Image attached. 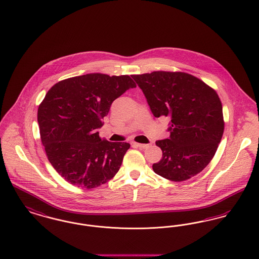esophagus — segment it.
Returning <instances> with one entry per match:
<instances>
[{"label":"esophagus","mask_w":259,"mask_h":259,"mask_svg":"<svg viewBox=\"0 0 259 259\" xmlns=\"http://www.w3.org/2000/svg\"><path fill=\"white\" fill-rule=\"evenodd\" d=\"M133 145H134V146H136V147L143 148V149H146V148H148L150 146L149 144H141V143H137V142H134V143H133Z\"/></svg>","instance_id":"1"}]
</instances>
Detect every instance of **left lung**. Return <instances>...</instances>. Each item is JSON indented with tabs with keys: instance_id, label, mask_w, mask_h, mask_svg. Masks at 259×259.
<instances>
[{
	"instance_id": "8db88e82",
	"label": "left lung",
	"mask_w": 259,
	"mask_h": 259,
	"mask_svg": "<svg viewBox=\"0 0 259 259\" xmlns=\"http://www.w3.org/2000/svg\"><path fill=\"white\" fill-rule=\"evenodd\" d=\"M156 118L169 117V137L156 141L163 158L153 170L180 182L200 174L212 160L224 132L217 92L185 72L154 71L132 75Z\"/></svg>"
}]
</instances>
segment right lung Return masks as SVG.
I'll use <instances>...</instances> for the list:
<instances>
[{"instance_id": "add662e5", "label": "right lung", "mask_w": 259, "mask_h": 259, "mask_svg": "<svg viewBox=\"0 0 259 259\" xmlns=\"http://www.w3.org/2000/svg\"><path fill=\"white\" fill-rule=\"evenodd\" d=\"M136 87L128 75L91 73L49 90L38 108L41 143L50 163L69 183L93 189L116 176L131 145L101 139L96 130L112 102Z\"/></svg>"}]
</instances>
